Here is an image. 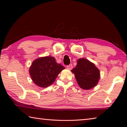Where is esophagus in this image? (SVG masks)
I'll use <instances>...</instances> for the list:
<instances>
[{
	"label": "esophagus",
	"instance_id": "1",
	"mask_svg": "<svg viewBox=\"0 0 127 127\" xmlns=\"http://www.w3.org/2000/svg\"><path fill=\"white\" fill-rule=\"evenodd\" d=\"M73 67L72 64H69V65H66V68H67L68 69H72V68Z\"/></svg>",
	"mask_w": 127,
	"mask_h": 127
}]
</instances>
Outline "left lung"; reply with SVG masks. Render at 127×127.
Returning a JSON list of instances; mask_svg holds the SVG:
<instances>
[{
  "instance_id": "1",
  "label": "left lung",
  "mask_w": 127,
  "mask_h": 127,
  "mask_svg": "<svg viewBox=\"0 0 127 127\" xmlns=\"http://www.w3.org/2000/svg\"><path fill=\"white\" fill-rule=\"evenodd\" d=\"M71 71L79 87L84 90H90L97 84L100 78L99 70L94 63L84 58L77 61L76 66Z\"/></svg>"
}]
</instances>
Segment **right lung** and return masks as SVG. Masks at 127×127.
I'll use <instances>...</instances> for the list:
<instances>
[{"mask_svg":"<svg viewBox=\"0 0 127 127\" xmlns=\"http://www.w3.org/2000/svg\"><path fill=\"white\" fill-rule=\"evenodd\" d=\"M64 68V66L56 62L54 57H42L33 62L30 68V74L36 85L47 87L53 84Z\"/></svg>","mask_w":127,"mask_h":127,"instance_id":"add662e5","label":"right lung"}]
</instances>
